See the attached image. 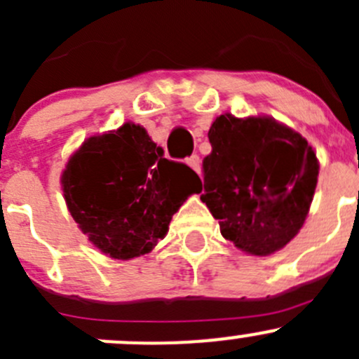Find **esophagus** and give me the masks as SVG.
<instances>
[{
  "label": "esophagus",
  "instance_id": "34e87169",
  "mask_svg": "<svg viewBox=\"0 0 359 359\" xmlns=\"http://www.w3.org/2000/svg\"><path fill=\"white\" fill-rule=\"evenodd\" d=\"M186 163L191 166V168L194 170V172L201 173V159H200V156H198V154H193V156L187 158Z\"/></svg>",
  "mask_w": 359,
  "mask_h": 359
}]
</instances>
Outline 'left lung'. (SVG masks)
I'll list each match as a JSON object with an SVG mask.
<instances>
[{"label": "left lung", "mask_w": 359, "mask_h": 359, "mask_svg": "<svg viewBox=\"0 0 359 359\" xmlns=\"http://www.w3.org/2000/svg\"><path fill=\"white\" fill-rule=\"evenodd\" d=\"M201 201L220 233L252 255H271L302 227L318 182L316 154L271 118L222 114L208 132Z\"/></svg>", "instance_id": "left-lung-1"}]
</instances>
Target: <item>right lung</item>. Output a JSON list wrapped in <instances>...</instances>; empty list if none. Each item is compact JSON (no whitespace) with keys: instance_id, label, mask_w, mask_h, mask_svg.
I'll return each mask as SVG.
<instances>
[{"instance_id":"1","label":"right lung","mask_w":359,"mask_h":359,"mask_svg":"<svg viewBox=\"0 0 359 359\" xmlns=\"http://www.w3.org/2000/svg\"><path fill=\"white\" fill-rule=\"evenodd\" d=\"M200 186L194 170L166 159L133 123L90 137L62 173L72 219L100 252L119 260L156 247L173 213L187 196L200 193Z\"/></svg>"}]
</instances>
